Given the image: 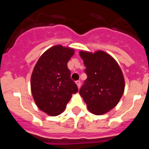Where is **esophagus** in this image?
Masks as SVG:
<instances>
[{
	"instance_id": "esophagus-1",
	"label": "esophagus",
	"mask_w": 149,
	"mask_h": 149,
	"mask_svg": "<svg viewBox=\"0 0 149 149\" xmlns=\"http://www.w3.org/2000/svg\"><path fill=\"white\" fill-rule=\"evenodd\" d=\"M75 83H76V84H77V87H78V89H80V87H81V81H77Z\"/></svg>"
}]
</instances>
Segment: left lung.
I'll use <instances>...</instances> for the list:
<instances>
[{
    "label": "left lung",
    "mask_w": 149,
    "mask_h": 149,
    "mask_svg": "<svg viewBox=\"0 0 149 149\" xmlns=\"http://www.w3.org/2000/svg\"><path fill=\"white\" fill-rule=\"evenodd\" d=\"M80 56L86 66L84 72L87 78L79 93L91 113H106L116 106L123 95L125 80L120 67L104 51H81Z\"/></svg>",
    "instance_id": "1"
}]
</instances>
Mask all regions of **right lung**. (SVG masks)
Instances as JSON below:
<instances>
[{"mask_svg": "<svg viewBox=\"0 0 149 149\" xmlns=\"http://www.w3.org/2000/svg\"><path fill=\"white\" fill-rule=\"evenodd\" d=\"M74 53L72 48L55 45L40 56L34 67L31 76L33 97L38 107L50 116L61 113L72 95L78 91L67 66Z\"/></svg>", "mask_w": 149, "mask_h": 149, "instance_id": "1", "label": "right lung"}]
</instances>
